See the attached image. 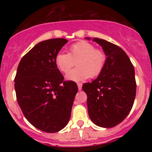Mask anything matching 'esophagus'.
<instances>
[{"label":"esophagus","mask_w":152,"mask_h":152,"mask_svg":"<svg viewBox=\"0 0 152 152\" xmlns=\"http://www.w3.org/2000/svg\"><path fill=\"white\" fill-rule=\"evenodd\" d=\"M77 87H78V90L79 91H80L81 90V88H82V84L81 83H77Z\"/></svg>","instance_id":"esophagus-1"}]
</instances>
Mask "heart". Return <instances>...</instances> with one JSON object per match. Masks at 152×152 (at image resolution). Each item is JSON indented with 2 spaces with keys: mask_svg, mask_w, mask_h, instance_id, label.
Returning <instances> with one entry per match:
<instances>
[{
  "mask_svg": "<svg viewBox=\"0 0 152 152\" xmlns=\"http://www.w3.org/2000/svg\"><path fill=\"white\" fill-rule=\"evenodd\" d=\"M107 61V55L102 49H95L94 45L86 41L72 44L68 53L60 52L55 58L57 68L61 73L67 74L76 62L78 67L68 73L67 79L80 81L95 77L103 72Z\"/></svg>",
  "mask_w": 152,
  "mask_h": 152,
  "instance_id": "heart-1",
  "label": "heart"
}]
</instances>
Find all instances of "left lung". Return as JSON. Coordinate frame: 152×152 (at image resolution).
Here are the masks:
<instances>
[{
	"instance_id": "obj_1",
	"label": "left lung",
	"mask_w": 152,
	"mask_h": 152,
	"mask_svg": "<svg viewBox=\"0 0 152 152\" xmlns=\"http://www.w3.org/2000/svg\"><path fill=\"white\" fill-rule=\"evenodd\" d=\"M93 41L101 45L107 61L97 78L83 84L82 89L88 96V114L93 123L112 128L124 120L133 106L136 94L135 69L120 47L102 39L94 38Z\"/></svg>"
}]
</instances>
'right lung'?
<instances>
[{"instance_id":"obj_1","label":"right lung","mask_w":152,"mask_h":152,"mask_svg":"<svg viewBox=\"0 0 152 152\" xmlns=\"http://www.w3.org/2000/svg\"><path fill=\"white\" fill-rule=\"evenodd\" d=\"M68 40L40 42L22 58L14 78L17 100L24 116L36 129L56 132L68 124L77 86L64 80L55 58Z\"/></svg>"}]
</instances>
